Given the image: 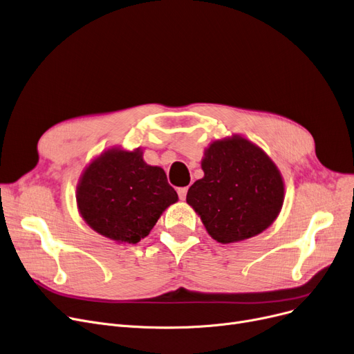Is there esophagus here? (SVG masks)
Listing matches in <instances>:
<instances>
[{
	"mask_svg": "<svg viewBox=\"0 0 354 354\" xmlns=\"http://www.w3.org/2000/svg\"><path fill=\"white\" fill-rule=\"evenodd\" d=\"M187 190H189V187H180V189L177 190L180 200H186V196H187Z\"/></svg>",
	"mask_w": 354,
	"mask_h": 354,
	"instance_id": "1",
	"label": "esophagus"
}]
</instances>
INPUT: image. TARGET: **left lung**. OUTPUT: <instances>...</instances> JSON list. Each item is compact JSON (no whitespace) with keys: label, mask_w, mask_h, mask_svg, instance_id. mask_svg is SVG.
Here are the masks:
<instances>
[{"label":"left lung","mask_w":354,"mask_h":354,"mask_svg":"<svg viewBox=\"0 0 354 354\" xmlns=\"http://www.w3.org/2000/svg\"><path fill=\"white\" fill-rule=\"evenodd\" d=\"M205 177L187 192V203L218 243L254 238L271 226L283 203V180L257 144L241 137L213 141L201 160Z\"/></svg>","instance_id":"1"}]
</instances>
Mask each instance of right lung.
Here are the masks:
<instances>
[{"label": "right lung", "mask_w": 354, "mask_h": 354, "mask_svg": "<svg viewBox=\"0 0 354 354\" xmlns=\"http://www.w3.org/2000/svg\"><path fill=\"white\" fill-rule=\"evenodd\" d=\"M177 200L162 168L148 165L141 148L104 151L85 168L76 187L83 221L118 243H138Z\"/></svg>", "instance_id": "right-lung-1"}]
</instances>
